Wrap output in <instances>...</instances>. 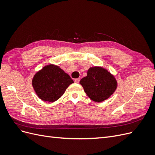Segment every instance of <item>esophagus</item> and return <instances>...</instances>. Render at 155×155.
Listing matches in <instances>:
<instances>
[{"mask_svg":"<svg viewBox=\"0 0 155 155\" xmlns=\"http://www.w3.org/2000/svg\"><path fill=\"white\" fill-rule=\"evenodd\" d=\"M79 81H80V78H77V79H75V82L77 83H78L79 82Z\"/></svg>","mask_w":155,"mask_h":155,"instance_id":"34e87169","label":"esophagus"}]
</instances>
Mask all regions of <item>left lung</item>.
<instances>
[{
	"label": "left lung",
	"instance_id": "obj_1",
	"mask_svg": "<svg viewBox=\"0 0 155 155\" xmlns=\"http://www.w3.org/2000/svg\"><path fill=\"white\" fill-rule=\"evenodd\" d=\"M79 83L91 99L101 103L109 98L118 87V82L113 74L104 67H90L87 76L81 79Z\"/></svg>",
	"mask_w": 155,
	"mask_h": 155
}]
</instances>
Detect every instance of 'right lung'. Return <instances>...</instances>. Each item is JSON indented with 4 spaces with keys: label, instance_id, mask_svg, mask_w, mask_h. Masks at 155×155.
Returning a JSON list of instances; mask_svg holds the SVG:
<instances>
[{
    "label": "right lung",
    "instance_id": "1",
    "mask_svg": "<svg viewBox=\"0 0 155 155\" xmlns=\"http://www.w3.org/2000/svg\"><path fill=\"white\" fill-rule=\"evenodd\" d=\"M74 81L60 67L50 64L37 71L33 77L31 84L41 100L54 102L61 97Z\"/></svg>",
    "mask_w": 155,
    "mask_h": 155
}]
</instances>
